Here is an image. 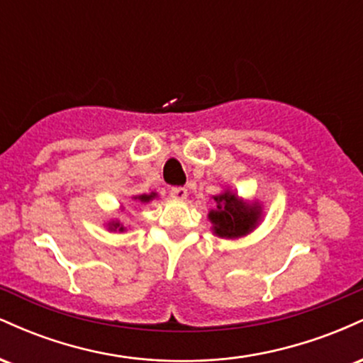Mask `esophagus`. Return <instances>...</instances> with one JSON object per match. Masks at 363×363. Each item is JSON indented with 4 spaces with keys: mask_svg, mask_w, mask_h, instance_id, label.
Masks as SVG:
<instances>
[{
    "mask_svg": "<svg viewBox=\"0 0 363 363\" xmlns=\"http://www.w3.org/2000/svg\"><path fill=\"white\" fill-rule=\"evenodd\" d=\"M170 198L176 199V201H184L187 198V189L186 187H172L170 189Z\"/></svg>",
    "mask_w": 363,
    "mask_h": 363,
    "instance_id": "obj_1",
    "label": "esophagus"
}]
</instances>
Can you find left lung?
I'll list each match as a JSON object with an SVG mask.
<instances>
[{"label": "left lung", "instance_id": "1", "mask_svg": "<svg viewBox=\"0 0 363 363\" xmlns=\"http://www.w3.org/2000/svg\"><path fill=\"white\" fill-rule=\"evenodd\" d=\"M215 208L208 213L211 230L222 239H239L251 234L262 220V205L257 201H245L232 189H223L222 193L211 196Z\"/></svg>", "mask_w": 363, "mask_h": 363}]
</instances>
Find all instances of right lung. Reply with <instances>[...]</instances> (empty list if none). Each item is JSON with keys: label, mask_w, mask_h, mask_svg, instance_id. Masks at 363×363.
Listing matches in <instances>:
<instances>
[{"label": "right lung", "mask_w": 363, "mask_h": 363, "mask_svg": "<svg viewBox=\"0 0 363 363\" xmlns=\"http://www.w3.org/2000/svg\"><path fill=\"white\" fill-rule=\"evenodd\" d=\"M157 198H158L157 193L133 196V199H135V201H140V203H150V201H153V199H157ZM123 210H124V208H121V211H123ZM107 230H111V232H124V230H126V227H124V225L121 223L119 220H111V222H107Z\"/></svg>", "instance_id": "obj_1"}]
</instances>
